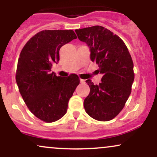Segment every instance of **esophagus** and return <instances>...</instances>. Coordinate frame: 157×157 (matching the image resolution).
<instances>
[{
	"mask_svg": "<svg viewBox=\"0 0 157 157\" xmlns=\"http://www.w3.org/2000/svg\"><path fill=\"white\" fill-rule=\"evenodd\" d=\"M80 83H85V80H82V79H80Z\"/></svg>",
	"mask_w": 157,
	"mask_h": 157,
	"instance_id": "1",
	"label": "esophagus"
}]
</instances>
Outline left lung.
Wrapping results in <instances>:
<instances>
[{"instance_id":"left-lung-1","label":"left lung","mask_w":157,"mask_h":157,"mask_svg":"<svg viewBox=\"0 0 157 157\" xmlns=\"http://www.w3.org/2000/svg\"><path fill=\"white\" fill-rule=\"evenodd\" d=\"M80 40L86 43L91 60L102 74L99 85L86 81L90 87L84 100L86 112L99 121H109L122 111L131 92L134 63L127 46L119 36L100 26L76 29Z\"/></svg>"}]
</instances>
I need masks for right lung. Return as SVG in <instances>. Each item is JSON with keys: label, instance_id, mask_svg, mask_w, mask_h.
Here are the masks:
<instances>
[{"label": "right lung", "instance_id": "1", "mask_svg": "<svg viewBox=\"0 0 157 157\" xmlns=\"http://www.w3.org/2000/svg\"><path fill=\"white\" fill-rule=\"evenodd\" d=\"M76 38L73 30H44L30 38L20 54L15 76L19 91L29 111L42 121L63 117L80 84L75 74L60 77L51 72L52 64L60 60V48Z\"/></svg>", "mask_w": 157, "mask_h": 157}]
</instances>
